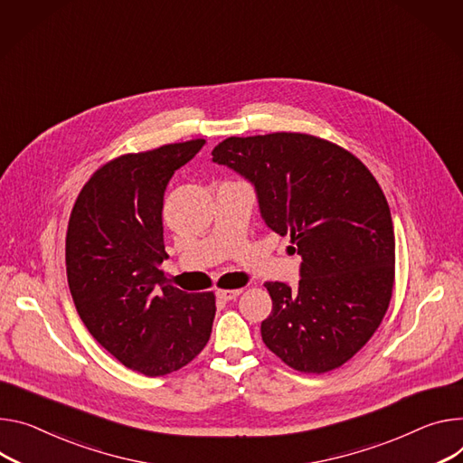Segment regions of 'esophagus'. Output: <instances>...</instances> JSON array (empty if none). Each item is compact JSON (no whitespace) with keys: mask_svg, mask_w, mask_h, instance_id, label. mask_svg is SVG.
Wrapping results in <instances>:
<instances>
[{"mask_svg":"<svg viewBox=\"0 0 463 463\" xmlns=\"http://www.w3.org/2000/svg\"><path fill=\"white\" fill-rule=\"evenodd\" d=\"M240 293H241V289H218L216 296L222 301H234Z\"/></svg>","mask_w":463,"mask_h":463,"instance_id":"obj_1","label":"esophagus"}]
</instances>
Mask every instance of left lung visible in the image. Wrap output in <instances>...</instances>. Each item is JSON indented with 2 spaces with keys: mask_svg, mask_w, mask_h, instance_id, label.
Here are the masks:
<instances>
[{
  "mask_svg": "<svg viewBox=\"0 0 463 463\" xmlns=\"http://www.w3.org/2000/svg\"><path fill=\"white\" fill-rule=\"evenodd\" d=\"M213 162L250 183L264 223L289 234L303 260L296 288L264 284L273 301L260 326L266 347L303 373L340 367L392 299L395 236L381 186L349 151L299 133L231 137Z\"/></svg>",
  "mask_w": 463,
  "mask_h": 463,
  "instance_id": "obj_1",
  "label": "left lung"
}]
</instances>
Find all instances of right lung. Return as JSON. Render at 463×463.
Listing matches in <instances>:
<instances>
[{
  "mask_svg": "<svg viewBox=\"0 0 463 463\" xmlns=\"http://www.w3.org/2000/svg\"><path fill=\"white\" fill-rule=\"evenodd\" d=\"M203 138L123 155L80 190L66 234L73 305L94 340L146 376L174 373L206 345L214 293H186L162 275L167 183Z\"/></svg>",
  "mask_w": 463,
  "mask_h": 463,
  "instance_id": "add662e5",
  "label": "right lung"
}]
</instances>
